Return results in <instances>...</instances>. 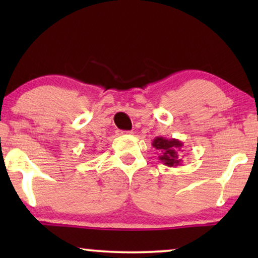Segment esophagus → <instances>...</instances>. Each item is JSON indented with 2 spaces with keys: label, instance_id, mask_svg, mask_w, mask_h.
Returning <instances> with one entry per match:
<instances>
[{
  "label": "esophagus",
  "instance_id": "obj_1",
  "mask_svg": "<svg viewBox=\"0 0 258 258\" xmlns=\"http://www.w3.org/2000/svg\"><path fill=\"white\" fill-rule=\"evenodd\" d=\"M121 135H130V134H133L132 132H119Z\"/></svg>",
  "mask_w": 258,
  "mask_h": 258
}]
</instances>
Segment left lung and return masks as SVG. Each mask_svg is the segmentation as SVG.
Returning a JSON list of instances; mask_svg holds the SVG:
<instances>
[{
  "label": "left lung",
  "mask_w": 258,
  "mask_h": 258,
  "mask_svg": "<svg viewBox=\"0 0 258 258\" xmlns=\"http://www.w3.org/2000/svg\"><path fill=\"white\" fill-rule=\"evenodd\" d=\"M153 147L160 153L158 160L168 167H177L182 164V148L183 142L176 139L155 137Z\"/></svg>",
  "instance_id": "1"
}]
</instances>
